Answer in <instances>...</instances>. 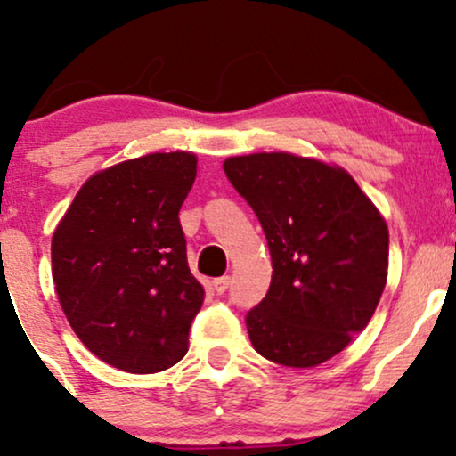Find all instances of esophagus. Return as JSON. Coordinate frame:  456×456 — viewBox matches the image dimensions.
<instances>
[{"label": "esophagus", "instance_id": "obj_1", "mask_svg": "<svg viewBox=\"0 0 456 456\" xmlns=\"http://www.w3.org/2000/svg\"><path fill=\"white\" fill-rule=\"evenodd\" d=\"M229 282H232V279H229V276H221V279H214L212 281L214 291H216V294H224V291H227V287H229Z\"/></svg>", "mask_w": 456, "mask_h": 456}]
</instances>
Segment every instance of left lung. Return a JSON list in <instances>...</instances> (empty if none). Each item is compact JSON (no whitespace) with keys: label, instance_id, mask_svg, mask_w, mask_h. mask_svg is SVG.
Masks as SVG:
<instances>
[{"label":"left lung","instance_id":"8db88e82","mask_svg":"<svg viewBox=\"0 0 456 456\" xmlns=\"http://www.w3.org/2000/svg\"><path fill=\"white\" fill-rule=\"evenodd\" d=\"M223 169L257 214L272 257L270 289L248 311L253 347L311 369L343 352L373 317L388 279V224L343 167L257 151Z\"/></svg>","mask_w":456,"mask_h":456}]
</instances>
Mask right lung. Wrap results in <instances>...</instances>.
<instances>
[{
  "mask_svg": "<svg viewBox=\"0 0 456 456\" xmlns=\"http://www.w3.org/2000/svg\"><path fill=\"white\" fill-rule=\"evenodd\" d=\"M192 151H154L96 171L51 240L61 311L81 343L126 373H159L188 352L203 305L180 227Z\"/></svg>",
  "mask_w": 456,
  "mask_h": 456,
  "instance_id": "add662e5",
  "label": "right lung"
}]
</instances>
